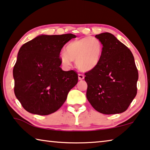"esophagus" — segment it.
<instances>
[{
    "mask_svg": "<svg viewBox=\"0 0 150 150\" xmlns=\"http://www.w3.org/2000/svg\"><path fill=\"white\" fill-rule=\"evenodd\" d=\"M78 79H79V80H83L84 79V75L82 74H79L78 75Z\"/></svg>",
    "mask_w": 150,
    "mask_h": 150,
    "instance_id": "esophagus-1",
    "label": "esophagus"
}]
</instances>
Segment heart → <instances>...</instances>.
I'll return each instance as SVG.
<instances>
[{"mask_svg":"<svg viewBox=\"0 0 150 150\" xmlns=\"http://www.w3.org/2000/svg\"><path fill=\"white\" fill-rule=\"evenodd\" d=\"M104 46L97 38L86 37L69 42L65 52L59 55L62 64L65 67L75 61L77 67L81 71H89L97 67L101 61Z\"/></svg>","mask_w":150,"mask_h":150,"instance_id":"1","label":"heart"}]
</instances>
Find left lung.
<instances>
[{
    "mask_svg": "<svg viewBox=\"0 0 150 150\" xmlns=\"http://www.w3.org/2000/svg\"><path fill=\"white\" fill-rule=\"evenodd\" d=\"M95 37L103 44L104 50L97 67L85 73L87 99L100 113H122L137 94L138 71L133 55L110 33Z\"/></svg>",
    "mask_w": 150,
    "mask_h": 150,
    "instance_id": "obj_1",
    "label": "left lung"
}]
</instances>
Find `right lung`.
<instances>
[{"mask_svg": "<svg viewBox=\"0 0 150 150\" xmlns=\"http://www.w3.org/2000/svg\"><path fill=\"white\" fill-rule=\"evenodd\" d=\"M76 35H40L20 48L13 74L14 92L24 109L48 115L61 108L78 81L75 71L60 67L59 55L67 42Z\"/></svg>", "mask_w": 150, "mask_h": 150, "instance_id": "obj_1", "label": "right lung"}]
</instances>
